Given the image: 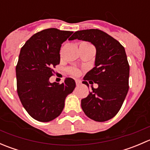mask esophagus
I'll return each instance as SVG.
<instances>
[{"instance_id": "esophagus-1", "label": "esophagus", "mask_w": 150, "mask_h": 150, "mask_svg": "<svg viewBox=\"0 0 150 150\" xmlns=\"http://www.w3.org/2000/svg\"><path fill=\"white\" fill-rule=\"evenodd\" d=\"M75 83H76V86H80V84H81V81H78V80H76V81H75Z\"/></svg>"}]
</instances>
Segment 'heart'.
I'll list each match as a JSON object with an SVG mask.
<instances>
[{
	"mask_svg": "<svg viewBox=\"0 0 150 150\" xmlns=\"http://www.w3.org/2000/svg\"><path fill=\"white\" fill-rule=\"evenodd\" d=\"M69 72H70L71 74H72V75H78L80 74V71L77 69H74V68L70 69Z\"/></svg>",
	"mask_w": 150,
	"mask_h": 150,
	"instance_id": "heart-1",
	"label": "heart"
}]
</instances>
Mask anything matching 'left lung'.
<instances>
[{
  "label": "left lung",
  "mask_w": 150,
  "mask_h": 150,
  "mask_svg": "<svg viewBox=\"0 0 150 150\" xmlns=\"http://www.w3.org/2000/svg\"><path fill=\"white\" fill-rule=\"evenodd\" d=\"M91 42L96 47L95 67L85 75L84 81H93L97 88L81 100L84 113L92 120L104 122L117 115L128 88L129 64L124 47L112 36L98 29L77 31L70 40ZM84 84L88 86L87 81Z\"/></svg>",
  "instance_id": "1"
}]
</instances>
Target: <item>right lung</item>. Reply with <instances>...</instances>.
Here are the masks:
<instances>
[{"label":"right lung","mask_w":150,"mask_h":150,"mask_svg":"<svg viewBox=\"0 0 150 150\" xmlns=\"http://www.w3.org/2000/svg\"><path fill=\"white\" fill-rule=\"evenodd\" d=\"M72 33L46 29L33 35L21 48L16 67L17 93L24 108L35 120L48 122L58 117L66 97L75 89V82L70 78L62 84L49 82L52 68L60 62L62 44Z\"/></svg>","instance_id":"obj_1"}]
</instances>
